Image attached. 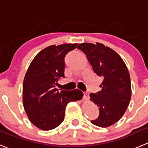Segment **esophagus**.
<instances>
[{"mask_svg":"<svg viewBox=\"0 0 148 148\" xmlns=\"http://www.w3.org/2000/svg\"><path fill=\"white\" fill-rule=\"evenodd\" d=\"M84 99H85V100L89 99V93H88V92H85V93H84Z\"/></svg>","mask_w":148,"mask_h":148,"instance_id":"34e87169","label":"esophagus"}]
</instances>
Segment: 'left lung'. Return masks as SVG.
I'll use <instances>...</instances> for the list:
<instances>
[{"label": "left lung", "mask_w": 148, "mask_h": 148, "mask_svg": "<svg viewBox=\"0 0 148 148\" xmlns=\"http://www.w3.org/2000/svg\"><path fill=\"white\" fill-rule=\"evenodd\" d=\"M77 48L86 55L94 72L103 77L101 90L90 94L99 108V118L91 123L101 128L110 126L122 118L132 97L126 65L115 51L101 43H82Z\"/></svg>", "instance_id": "obj_1"}]
</instances>
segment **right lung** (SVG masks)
I'll list each match as a JSON object with an SVG mask.
<instances>
[{
    "instance_id": "add662e5",
    "label": "right lung",
    "mask_w": 148,
    "mask_h": 148,
    "mask_svg": "<svg viewBox=\"0 0 148 148\" xmlns=\"http://www.w3.org/2000/svg\"><path fill=\"white\" fill-rule=\"evenodd\" d=\"M77 45L47 47L36 55L27 69L23 81V106L30 122L41 130L60 125L68 103L82 99L83 93L78 89L60 92L55 88L59 79L65 77V56Z\"/></svg>"
}]
</instances>
